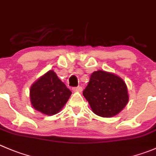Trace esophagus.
Listing matches in <instances>:
<instances>
[{"instance_id":"esophagus-1","label":"esophagus","mask_w":156,"mask_h":156,"mask_svg":"<svg viewBox=\"0 0 156 156\" xmlns=\"http://www.w3.org/2000/svg\"><path fill=\"white\" fill-rule=\"evenodd\" d=\"M72 90H74V91H82V87H81V86H78V87H72Z\"/></svg>"}]
</instances>
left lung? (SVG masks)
<instances>
[{
  "label": "left lung",
  "instance_id": "8db88e82",
  "mask_svg": "<svg viewBox=\"0 0 156 156\" xmlns=\"http://www.w3.org/2000/svg\"><path fill=\"white\" fill-rule=\"evenodd\" d=\"M83 95L94 113L102 117L118 114L129 101L127 87L123 79L101 70L90 75Z\"/></svg>",
  "mask_w": 156,
  "mask_h": 156
}]
</instances>
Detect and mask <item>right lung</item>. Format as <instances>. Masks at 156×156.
<instances>
[{
	"label": "right lung",
	"mask_w": 156,
	"mask_h": 156,
	"mask_svg": "<svg viewBox=\"0 0 156 156\" xmlns=\"http://www.w3.org/2000/svg\"><path fill=\"white\" fill-rule=\"evenodd\" d=\"M71 94L72 91L53 71L46 72L30 88V101L33 107L46 115L58 113Z\"/></svg>",
	"instance_id": "obj_1"
}]
</instances>
